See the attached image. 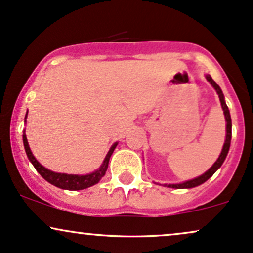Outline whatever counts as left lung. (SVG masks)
<instances>
[{"label":"left lung","instance_id":"1","mask_svg":"<svg viewBox=\"0 0 253 253\" xmlns=\"http://www.w3.org/2000/svg\"><path fill=\"white\" fill-rule=\"evenodd\" d=\"M205 77H206L207 82H210V84L212 85L213 88H214V90L216 91V93H218V96H219V100H220V103H221V108H222V111H224L225 121H226V138H225V143H224V145H222V150H221L220 155H219V157H218V160H216V161L213 163V166L209 169V170L205 171V173L203 175H200V176L194 177V179H192V180L185 181V182L165 183V186L169 187V188H175V189H185L186 188V189H188V188H193V187L203 185L204 182H206V181L209 180L210 177L212 176V175L214 174L215 171L221 167V165L224 163L225 159H226L228 150H230L231 138H232V121H231L230 110H228L226 103H225V97H224V93H222L220 86L216 84V83L212 79V77H211L210 74H206Z\"/></svg>","mask_w":253,"mask_h":253}]
</instances>
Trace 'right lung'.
I'll return each mask as SVG.
<instances>
[{"instance_id": "1", "label": "right lung", "mask_w": 253, "mask_h": 253, "mask_svg": "<svg viewBox=\"0 0 253 253\" xmlns=\"http://www.w3.org/2000/svg\"><path fill=\"white\" fill-rule=\"evenodd\" d=\"M28 114V111H27ZM27 114L25 117V123L27 120ZM22 139H23V147H25L27 157H28L29 161L32 162V165L34 166V168L37 169V171L41 176L43 177L47 182H49L50 185L58 187V188L61 189H67V191H80V189H86L88 187L96 185L100 181V179L105 175L106 170H108V166H109V161L110 157H111L112 153L117 147L118 142H115L114 144L111 145L110 150L106 154L105 159L100 167L97 169V170L92 171L90 174L86 175H78V174H65V173H55V171L49 170L46 167H43L40 162L35 159V156L33 155L31 148H29L28 141H27V136H26V130H23V135H22Z\"/></svg>"}]
</instances>
